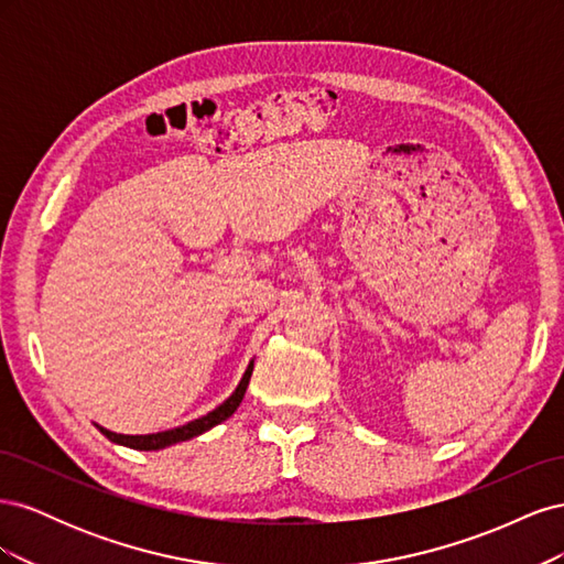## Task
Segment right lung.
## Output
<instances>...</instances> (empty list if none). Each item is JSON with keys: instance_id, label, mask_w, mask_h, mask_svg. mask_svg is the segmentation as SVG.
<instances>
[{"instance_id": "obj_1", "label": "right lung", "mask_w": 564, "mask_h": 564, "mask_svg": "<svg viewBox=\"0 0 564 564\" xmlns=\"http://www.w3.org/2000/svg\"><path fill=\"white\" fill-rule=\"evenodd\" d=\"M251 371H253V360L249 362V367H247V371H245V377H242L240 386L235 388V392H232V395H230L224 404H218V406L214 409V412H209V414H204V416H199V419H195V421H187L185 425H178V429L162 431V433H152V435H119V433H112V431L104 429V425H98V423H96V429H98L100 433H104L110 442H117V445H124V447H131V449H141V452H158V449L176 445V442L193 440V437H197V435H202V433L212 431L214 425L224 423L226 419H230V416L237 412V406H240V402H242V398H245V392H247V386H249V379H251Z\"/></svg>"}]
</instances>
